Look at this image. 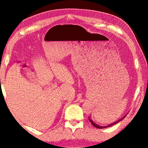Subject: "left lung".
I'll return each mask as SVG.
<instances>
[{"instance_id":"1","label":"left lung","mask_w":148,"mask_h":148,"mask_svg":"<svg viewBox=\"0 0 148 148\" xmlns=\"http://www.w3.org/2000/svg\"><path fill=\"white\" fill-rule=\"evenodd\" d=\"M125 116H124L123 117H122L121 119H120L119 120H118V121H116V122H114V123H112V124H110V125H108V126H105V127H102V126H100V125H98L97 124H96V123H95L92 121L91 120V119L90 118V117H89V120L90 121V122L91 123V124L93 125V126L95 127H96V128H98V129H103V128H107V127H110V126H112V125H115L116 123H118V122H119L120 121H121V120L124 118V117H125Z\"/></svg>"}]
</instances>
